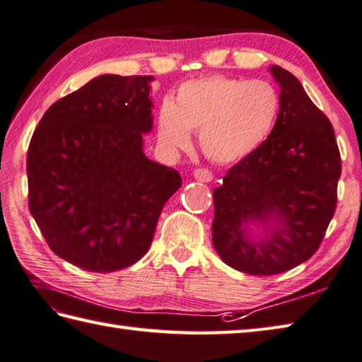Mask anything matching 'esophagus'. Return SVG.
<instances>
[{"mask_svg": "<svg viewBox=\"0 0 362 362\" xmlns=\"http://www.w3.org/2000/svg\"><path fill=\"white\" fill-rule=\"evenodd\" d=\"M193 175H194V179L199 180V182H211V180H214V173L209 171V169H204V168H197Z\"/></svg>", "mask_w": 362, "mask_h": 362, "instance_id": "1", "label": "esophagus"}]
</instances>
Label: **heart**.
<instances>
[{
	"mask_svg": "<svg viewBox=\"0 0 362 362\" xmlns=\"http://www.w3.org/2000/svg\"><path fill=\"white\" fill-rule=\"evenodd\" d=\"M279 95L264 80L207 76L180 84L173 102L161 105L158 139L168 151H185L189 132H199L205 157L233 163L252 153L272 133Z\"/></svg>",
	"mask_w": 362,
	"mask_h": 362,
	"instance_id": "b5f03b06",
	"label": "heart"
}]
</instances>
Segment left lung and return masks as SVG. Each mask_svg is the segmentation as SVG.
<instances>
[{
    "mask_svg": "<svg viewBox=\"0 0 362 362\" xmlns=\"http://www.w3.org/2000/svg\"><path fill=\"white\" fill-rule=\"evenodd\" d=\"M279 115L256 151L233 165L214 191V246L238 272L270 276L292 270L315 254L337 204L341 152L329 119L301 83L279 66ZM264 223L256 243L243 226Z\"/></svg>",
    "mask_w": 362,
    "mask_h": 362,
    "instance_id": "left-lung-1",
    "label": "left lung"
}]
</instances>
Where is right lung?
<instances>
[{
  "label": "right lung",
  "mask_w": 362,
  "mask_h": 362,
  "mask_svg": "<svg viewBox=\"0 0 362 362\" xmlns=\"http://www.w3.org/2000/svg\"><path fill=\"white\" fill-rule=\"evenodd\" d=\"M152 76L100 75L45 111L28 147L30 211L45 242L83 270L110 273L151 247L180 174L148 160Z\"/></svg>",
  "instance_id": "obj_1"
}]
</instances>
